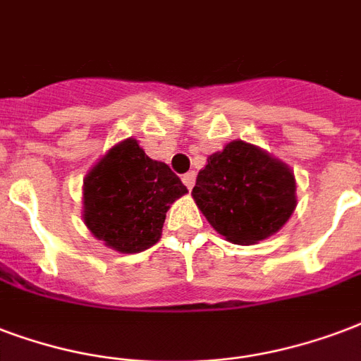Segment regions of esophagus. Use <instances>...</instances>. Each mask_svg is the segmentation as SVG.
Segmentation results:
<instances>
[{"mask_svg":"<svg viewBox=\"0 0 361 361\" xmlns=\"http://www.w3.org/2000/svg\"><path fill=\"white\" fill-rule=\"evenodd\" d=\"M195 178H197V176H195V172H187V174L181 176V181L185 183L187 189H192V185H195Z\"/></svg>","mask_w":361,"mask_h":361,"instance_id":"34e87169","label":"esophagus"}]
</instances>
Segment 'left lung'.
Returning <instances> with one entry per match:
<instances>
[{
    "mask_svg": "<svg viewBox=\"0 0 361 361\" xmlns=\"http://www.w3.org/2000/svg\"><path fill=\"white\" fill-rule=\"evenodd\" d=\"M191 195L212 227L235 244L274 235L297 202L293 172L242 140L208 157Z\"/></svg>",
    "mask_w": 361,
    "mask_h": 361,
    "instance_id": "left-lung-1",
    "label": "left lung"
}]
</instances>
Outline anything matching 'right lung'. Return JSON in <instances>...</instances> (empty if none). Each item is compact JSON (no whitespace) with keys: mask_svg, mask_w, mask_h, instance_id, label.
Instances as JSON below:
<instances>
[{"mask_svg":"<svg viewBox=\"0 0 361 361\" xmlns=\"http://www.w3.org/2000/svg\"><path fill=\"white\" fill-rule=\"evenodd\" d=\"M185 192L169 164L149 159L128 137L87 174L82 217L98 240L123 254H137L161 238L170 204Z\"/></svg>","mask_w":361,"mask_h":361,"instance_id":"add662e5","label":"right lung"}]
</instances>
